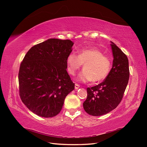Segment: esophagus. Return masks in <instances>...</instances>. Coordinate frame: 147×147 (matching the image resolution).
I'll use <instances>...</instances> for the list:
<instances>
[{"label": "esophagus", "instance_id": "esophagus-1", "mask_svg": "<svg viewBox=\"0 0 147 147\" xmlns=\"http://www.w3.org/2000/svg\"><path fill=\"white\" fill-rule=\"evenodd\" d=\"M80 88V85L77 83L75 84V90H78V89Z\"/></svg>", "mask_w": 147, "mask_h": 147}]
</instances>
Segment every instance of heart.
<instances>
[{"mask_svg": "<svg viewBox=\"0 0 147 147\" xmlns=\"http://www.w3.org/2000/svg\"><path fill=\"white\" fill-rule=\"evenodd\" d=\"M67 71L74 75L83 64L84 70L78 75L77 80L81 82L103 81L108 76L111 69V62L107 56L97 48H83L77 56L71 53L66 59Z\"/></svg>", "mask_w": 147, "mask_h": 147, "instance_id": "1", "label": "heart"}]
</instances>
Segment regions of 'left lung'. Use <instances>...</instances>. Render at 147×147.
I'll return each mask as SVG.
<instances>
[{"instance_id": "left-lung-1", "label": "left lung", "mask_w": 147, "mask_h": 147, "mask_svg": "<svg viewBox=\"0 0 147 147\" xmlns=\"http://www.w3.org/2000/svg\"><path fill=\"white\" fill-rule=\"evenodd\" d=\"M113 57L112 67L104 80L95 86L87 88L84 110L92 116L109 113L119 105L129 78V61L126 55L111 42Z\"/></svg>"}]
</instances>
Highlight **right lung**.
I'll use <instances>...</instances> for the list:
<instances>
[{
    "label": "right lung",
    "instance_id": "1",
    "mask_svg": "<svg viewBox=\"0 0 147 147\" xmlns=\"http://www.w3.org/2000/svg\"><path fill=\"white\" fill-rule=\"evenodd\" d=\"M70 40L49 38L26 53L18 74L22 102L34 113L44 118L58 114L65 97L75 88L66 69L72 51Z\"/></svg>",
    "mask_w": 147,
    "mask_h": 147
}]
</instances>
